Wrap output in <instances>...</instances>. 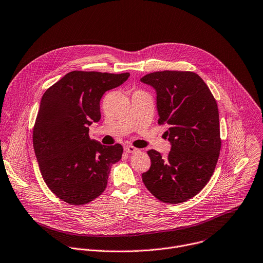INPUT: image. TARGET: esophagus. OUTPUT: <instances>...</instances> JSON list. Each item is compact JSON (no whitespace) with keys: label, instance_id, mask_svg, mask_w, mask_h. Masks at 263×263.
Returning a JSON list of instances; mask_svg holds the SVG:
<instances>
[{"label":"esophagus","instance_id":"1","mask_svg":"<svg viewBox=\"0 0 263 263\" xmlns=\"http://www.w3.org/2000/svg\"><path fill=\"white\" fill-rule=\"evenodd\" d=\"M124 151H125L126 153H128V154H136V153H139V149L136 148V147H134V146H132V145H129V146H125V147H124Z\"/></svg>","mask_w":263,"mask_h":263}]
</instances>
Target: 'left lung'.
Returning a JSON list of instances; mask_svg holds the SVG:
<instances>
[{
  "label": "left lung",
  "mask_w": 263,
  "mask_h": 263,
  "mask_svg": "<svg viewBox=\"0 0 263 263\" xmlns=\"http://www.w3.org/2000/svg\"><path fill=\"white\" fill-rule=\"evenodd\" d=\"M141 81L157 92L158 123L168 125L165 134L171 143L166 159L157 151L147 152L152 165L142 181L163 202L186 201L207 185L218 161L221 140L216 100L194 72H154Z\"/></svg>",
  "instance_id": "obj_1"
}]
</instances>
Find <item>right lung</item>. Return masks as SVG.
Segmentation results:
<instances>
[{
	"label": "right lung",
	"mask_w": 263,
	"mask_h": 263,
	"mask_svg": "<svg viewBox=\"0 0 263 263\" xmlns=\"http://www.w3.org/2000/svg\"><path fill=\"white\" fill-rule=\"evenodd\" d=\"M129 73L72 71L43 95L33 127V147L43 179L62 200L82 206L106 188L110 166L120 161V144L105 146L89 137L101 118L103 94Z\"/></svg>",
	"instance_id": "add662e5"
}]
</instances>
